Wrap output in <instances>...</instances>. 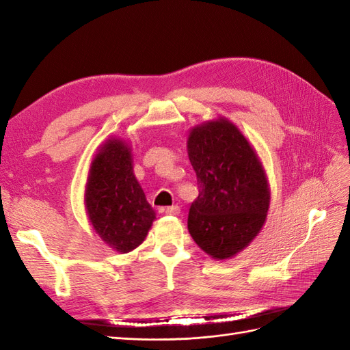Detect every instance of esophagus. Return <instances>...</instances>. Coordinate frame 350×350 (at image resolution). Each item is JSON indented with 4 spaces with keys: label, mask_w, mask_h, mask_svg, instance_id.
I'll use <instances>...</instances> for the list:
<instances>
[{
    "label": "esophagus",
    "mask_w": 350,
    "mask_h": 350,
    "mask_svg": "<svg viewBox=\"0 0 350 350\" xmlns=\"http://www.w3.org/2000/svg\"><path fill=\"white\" fill-rule=\"evenodd\" d=\"M163 211L169 216H176V215H179L181 208H179V206H171V207H165Z\"/></svg>",
    "instance_id": "34e87169"
}]
</instances>
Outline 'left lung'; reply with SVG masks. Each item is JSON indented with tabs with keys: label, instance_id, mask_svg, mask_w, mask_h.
Returning <instances> with one entry per match:
<instances>
[{
	"label": "left lung",
	"instance_id": "1",
	"mask_svg": "<svg viewBox=\"0 0 350 350\" xmlns=\"http://www.w3.org/2000/svg\"><path fill=\"white\" fill-rule=\"evenodd\" d=\"M187 144L198 185L188 213L189 234L213 258L234 257L266 221V172L248 140L226 118L194 126Z\"/></svg>",
	"mask_w": 350,
	"mask_h": 350
}]
</instances>
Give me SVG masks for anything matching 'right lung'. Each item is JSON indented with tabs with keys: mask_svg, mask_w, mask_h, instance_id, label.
<instances>
[{
	"mask_svg": "<svg viewBox=\"0 0 350 350\" xmlns=\"http://www.w3.org/2000/svg\"><path fill=\"white\" fill-rule=\"evenodd\" d=\"M84 204L93 229L111 248L125 254L144 241L156 213L134 176L125 142L111 139L94 156Z\"/></svg>",
	"mask_w": 350,
	"mask_h": 350,
	"instance_id": "add662e5",
	"label": "right lung"
}]
</instances>
